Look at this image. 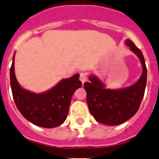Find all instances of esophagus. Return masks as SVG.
Masks as SVG:
<instances>
[{
  "label": "esophagus",
  "mask_w": 159,
  "mask_h": 159,
  "mask_svg": "<svg viewBox=\"0 0 159 159\" xmlns=\"http://www.w3.org/2000/svg\"><path fill=\"white\" fill-rule=\"evenodd\" d=\"M79 79H80V81H81V82H82L83 84H84V83L86 81V80H87V78H86L85 75H84V73H80Z\"/></svg>",
  "instance_id": "obj_1"
}]
</instances>
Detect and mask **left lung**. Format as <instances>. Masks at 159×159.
<instances>
[{
  "mask_svg": "<svg viewBox=\"0 0 159 159\" xmlns=\"http://www.w3.org/2000/svg\"><path fill=\"white\" fill-rule=\"evenodd\" d=\"M125 44L140 59L142 74L137 82L127 88L107 89L95 75H89L90 82L84 84L87 93V103L95 120L106 125L124 124L135 115L144 98L147 83V67L142 52L132 41L127 39Z\"/></svg>",
  "mask_w": 159,
  "mask_h": 159,
  "instance_id": "8db88e82",
  "label": "left lung"
}]
</instances>
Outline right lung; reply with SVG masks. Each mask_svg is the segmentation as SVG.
Here are the masks:
<instances>
[{
  "label": "right lung",
  "mask_w": 159,
  "mask_h": 159,
  "mask_svg": "<svg viewBox=\"0 0 159 159\" xmlns=\"http://www.w3.org/2000/svg\"><path fill=\"white\" fill-rule=\"evenodd\" d=\"M79 75L60 81L54 87L42 93L23 89L15 74V54L10 69V83L14 101L25 118L38 127L53 128L67 119L74 92L81 86Z\"/></svg>",
  "instance_id": "1"
}]
</instances>
